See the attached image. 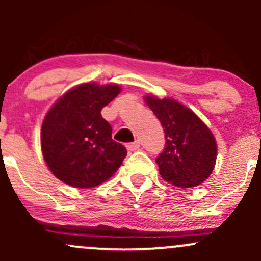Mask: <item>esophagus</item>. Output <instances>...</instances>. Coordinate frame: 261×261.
I'll list each match as a JSON object with an SVG mask.
<instances>
[{"label":"esophagus","instance_id":"1","mask_svg":"<svg viewBox=\"0 0 261 261\" xmlns=\"http://www.w3.org/2000/svg\"><path fill=\"white\" fill-rule=\"evenodd\" d=\"M127 150L128 151H136V150H139L140 149V141H134V143H131V144H127Z\"/></svg>","mask_w":261,"mask_h":261}]
</instances>
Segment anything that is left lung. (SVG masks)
<instances>
[{"mask_svg":"<svg viewBox=\"0 0 261 261\" xmlns=\"http://www.w3.org/2000/svg\"><path fill=\"white\" fill-rule=\"evenodd\" d=\"M145 101L164 128V150L155 159L163 179L181 188L206 180L217 156V145L210 128L177 101L151 96H146Z\"/></svg>","mask_w":261,"mask_h":261,"instance_id":"left-lung-1","label":"left lung"}]
</instances>
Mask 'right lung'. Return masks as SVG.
<instances>
[{"mask_svg": "<svg viewBox=\"0 0 261 261\" xmlns=\"http://www.w3.org/2000/svg\"><path fill=\"white\" fill-rule=\"evenodd\" d=\"M120 91L116 84H82L49 110L41 127V150L58 179L75 188H91L120 168L127 150L112 140L111 125L101 116Z\"/></svg>", "mask_w": 261, "mask_h": 261, "instance_id": "right-lung-1", "label": "right lung"}]
</instances>
